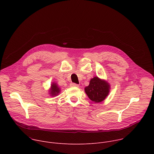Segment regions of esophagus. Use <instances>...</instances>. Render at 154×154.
<instances>
[{"label":"esophagus","instance_id":"obj_1","mask_svg":"<svg viewBox=\"0 0 154 154\" xmlns=\"http://www.w3.org/2000/svg\"><path fill=\"white\" fill-rule=\"evenodd\" d=\"M71 86H72V87H79V85H78V84H75V83H71Z\"/></svg>","mask_w":154,"mask_h":154}]
</instances>
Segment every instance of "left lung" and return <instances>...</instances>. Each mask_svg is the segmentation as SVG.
Returning a JSON list of instances; mask_svg holds the SVG:
<instances>
[{
    "instance_id": "8db88e82",
    "label": "left lung",
    "mask_w": 154,
    "mask_h": 154,
    "mask_svg": "<svg viewBox=\"0 0 154 154\" xmlns=\"http://www.w3.org/2000/svg\"><path fill=\"white\" fill-rule=\"evenodd\" d=\"M110 91V85L104 79L94 77L90 84L85 88V92L89 99L95 103L103 101Z\"/></svg>"
}]
</instances>
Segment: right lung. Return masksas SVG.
I'll list each match as a JSON object with an SVG mask.
<instances>
[{"label": "right lung", "mask_w": 154, "mask_h": 154, "mask_svg": "<svg viewBox=\"0 0 154 154\" xmlns=\"http://www.w3.org/2000/svg\"><path fill=\"white\" fill-rule=\"evenodd\" d=\"M61 92V89L58 85V84L53 82L51 85V87L49 90V94L51 97H55L58 96Z\"/></svg>", "instance_id": "add662e5"}]
</instances>
